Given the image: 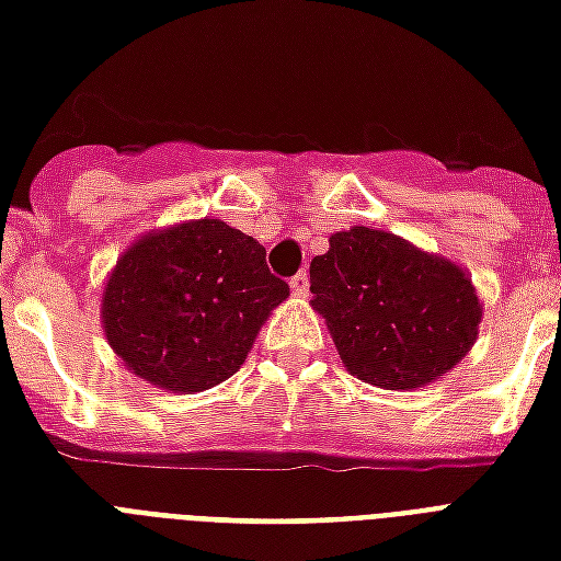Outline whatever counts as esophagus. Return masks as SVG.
<instances>
[{"mask_svg":"<svg viewBox=\"0 0 561 561\" xmlns=\"http://www.w3.org/2000/svg\"><path fill=\"white\" fill-rule=\"evenodd\" d=\"M291 291L297 294V297H306V291H309V273H306V270H300L297 276H291Z\"/></svg>","mask_w":561,"mask_h":561,"instance_id":"34e87169","label":"esophagus"}]
</instances>
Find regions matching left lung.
Masks as SVG:
<instances>
[{
  "mask_svg": "<svg viewBox=\"0 0 561 561\" xmlns=\"http://www.w3.org/2000/svg\"><path fill=\"white\" fill-rule=\"evenodd\" d=\"M312 309L344 368L363 383L410 392L451 371L479 339L470 273L410 240L354 226L309 264Z\"/></svg>",
  "mask_w": 561,
  "mask_h": 561,
  "instance_id": "8db88e82",
  "label": "left lung"
}]
</instances>
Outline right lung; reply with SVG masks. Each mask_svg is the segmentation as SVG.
<instances>
[{
    "label": "right lung",
    "mask_w": 561,
    "mask_h": 561,
    "mask_svg": "<svg viewBox=\"0 0 561 561\" xmlns=\"http://www.w3.org/2000/svg\"><path fill=\"white\" fill-rule=\"evenodd\" d=\"M285 297L259 240L222 219H186L124 249L103 285L101 323L127 371L193 396L247 363Z\"/></svg>",
    "instance_id": "right-lung-1"
}]
</instances>
